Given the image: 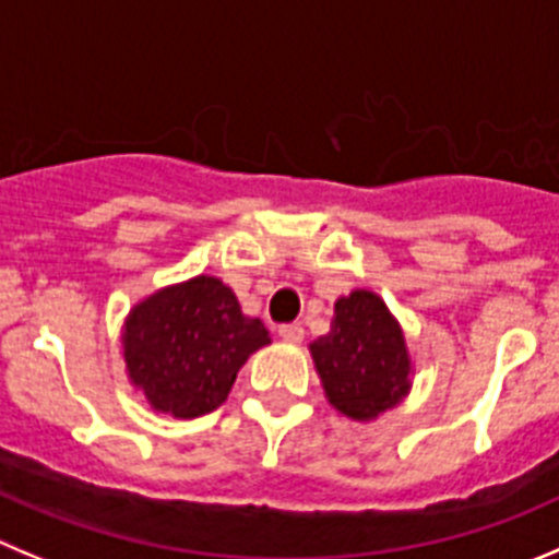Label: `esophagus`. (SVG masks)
I'll list each match as a JSON object with an SVG mask.
<instances>
[{
    "mask_svg": "<svg viewBox=\"0 0 559 559\" xmlns=\"http://www.w3.org/2000/svg\"><path fill=\"white\" fill-rule=\"evenodd\" d=\"M276 332H280L283 340H288V343H301L305 340V326L301 323H283Z\"/></svg>",
    "mask_w": 559,
    "mask_h": 559,
    "instance_id": "34e87169",
    "label": "esophagus"
}]
</instances>
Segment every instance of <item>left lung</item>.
<instances>
[{"mask_svg": "<svg viewBox=\"0 0 559 559\" xmlns=\"http://www.w3.org/2000/svg\"><path fill=\"white\" fill-rule=\"evenodd\" d=\"M310 354L329 403L359 423L397 406L412 386L401 323L370 290L334 301L332 329L310 343Z\"/></svg>", "mask_w": 559, "mask_h": 559, "instance_id": "1", "label": "left lung"}]
</instances>
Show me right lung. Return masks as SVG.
<instances>
[{"label":"right lung","instance_id":"1","mask_svg":"<svg viewBox=\"0 0 559 559\" xmlns=\"http://www.w3.org/2000/svg\"><path fill=\"white\" fill-rule=\"evenodd\" d=\"M269 343V329L243 316L222 280L205 274L142 299L123 326L131 384L156 412L178 419L222 406L249 354Z\"/></svg>","mask_w":559,"mask_h":559}]
</instances>
